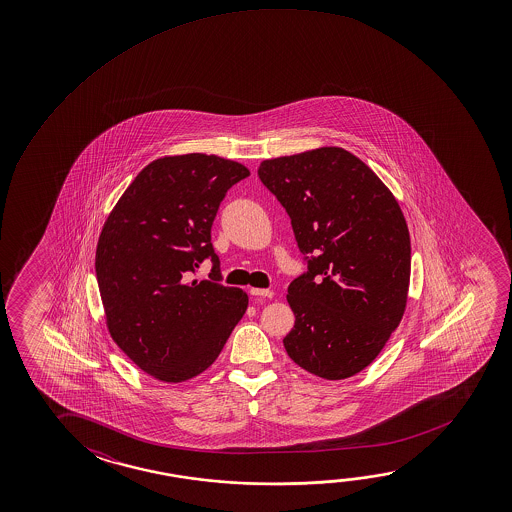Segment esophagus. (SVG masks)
Wrapping results in <instances>:
<instances>
[{
    "label": "esophagus",
    "mask_w": 512,
    "mask_h": 512,
    "mask_svg": "<svg viewBox=\"0 0 512 512\" xmlns=\"http://www.w3.org/2000/svg\"><path fill=\"white\" fill-rule=\"evenodd\" d=\"M250 294L260 296V298H271L273 291H269V289H250Z\"/></svg>",
    "instance_id": "34e87169"
}]
</instances>
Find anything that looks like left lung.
I'll list each match as a JSON object with an SVG mask.
<instances>
[{
    "label": "left lung",
    "mask_w": 512,
    "mask_h": 512,
    "mask_svg": "<svg viewBox=\"0 0 512 512\" xmlns=\"http://www.w3.org/2000/svg\"><path fill=\"white\" fill-rule=\"evenodd\" d=\"M259 178L291 218L303 271L287 287L294 328L285 352L327 380L373 362L402 321L411 239L400 205L343 148L264 160Z\"/></svg>",
    "instance_id": "obj_1"
}]
</instances>
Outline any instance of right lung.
Returning a JSON list of instances; mask_svg holds the SVG:
<instances>
[{"mask_svg":"<svg viewBox=\"0 0 512 512\" xmlns=\"http://www.w3.org/2000/svg\"><path fill=\"white\" fill-rule=\"evenodd\" d=\"M250 176L216 155L164 157L135 176L96 250L110 336L151 377L182 382L218 359L248 296L221 284L210 228L232 185ZM210 280H190L203 259Z\"/></svg>","mask_w":512,"mask_h":512,"instance_id":"1","label":"right lung"}]
</instances>
